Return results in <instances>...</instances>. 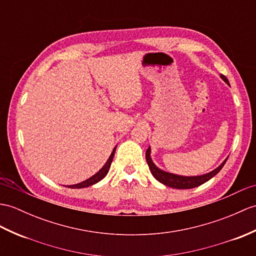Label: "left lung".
<instances>
[{
	"instance_id": "8db88e82",
	"label": "left lung",
	"mask_w": 256,
	"mask_h": 256,
	"mask_svg": "<svg viewBox=\"0 0 256 256\" xmlns=\"http://www.w3.org/2000/svg\"><path fill=\"white\" fill-rule=\"evenodd\" d=\"M220 77L224 82H227L229 85L227 77L222 74L220 75ZM227 159L228 158H226L224 162L219 166V167H217L215 170L208 172V174H202V176H186L170 174V172L159 169L152 160L150 147H148V150H146V162L148 164V167H150V170L152 172V174L154 176V178H155L156 180H158L160 183L164 184V186L174 188H193L202 186V184L210 180L212 176H215L218 172L222 170L226 162H227Z\"/></svg>"
}]
</instances>
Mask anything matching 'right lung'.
Here are the masks:
<instances>
[{"label": "right lung", "instance_id": "obj_1", "mask_svg": "<svg viewBox=\"0 0 256 256\" xmlns=\"http://www.w3.org/2000/svg\"><path fill=\"white\" fill-rule=\"evenodd\" d=\"M116 147H114V150H112V152H111V155H110L109 159L106 160V162L104 164V167L101 168V169L97 172L96 174H94L92 176L89 178V179H87V180H85V181H82V182H80V183L74 184V186H68V188H88V186H92V184H96V183H97V182H99L100 180H102L106 176V174H108V172H109L111 162H112V160H114V152H116Z\"/></svg>", "mask_w": 256, "mask_h": 256}]
</instances>
